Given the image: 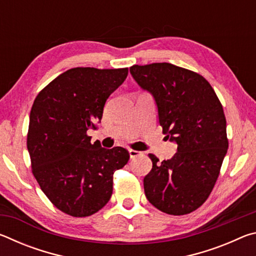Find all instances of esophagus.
<instances>
[{"label":"esophagus","instance_id":"1","mask_svg":"<svg viewBox=\"0 0 256 256\" xmlns=\"http://www.w3.org/2000/svg\"><path fill=\"white\" fill-rule=\"evenodd\" d=\"M128 154H130V157H131V159L138 157V156H141L142 152L141 151H138V150H133V149H130L128 150Z\"/></svg>","mask_w":256,"mask_h":256}]
</instances>
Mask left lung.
<instances>
[{"instance_id":"left-lung-1","label":"left lung","mask_w":256,"mask_h":256,"mask_svg":"<svg viewBox=\"0 0 256 256\" xmlns=\"http://www.w3.org/2000/svg\"><path fill=\"white\" fill-rule=\"evenodd\" d=\"M130 72L152 94L162 133L177 144L172 159L160 162L149 154L152 170L144 180L146 196L164 214H190L209 198L227 154L222 102L204 78L174 64L133 66Z\"/></svg>"}]
</instances>
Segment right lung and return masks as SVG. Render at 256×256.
Returning a JSON list of instances; mask_svg holds the SVG:
<instances>
[{
    "label": "right lung",
    "instance_id": "obj_1",
    "mask_svg": "<svg viewBox=\"0 0 256 256\" xmlns=\"http://www.w3.org/2000/svg\"><path fill=\"white\" fill-rule=\"evenodd\" d=\"M128 68H74L50 82L30 112L27 148L32 172L48 200L64 214L89 216L107 204L112 175L128 164L122 146L92 144L107 98L126 79Z\"/></svg>",
    "mask_w": 256,
    "mask_h": 256
}]
</instances>
